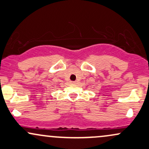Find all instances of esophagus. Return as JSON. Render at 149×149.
Instances as JSON below:
<instances>
[{
  "label": "esophagus",
  "mask_w": 149,
  "mask_h": 149,
  "mask_svg": "<svg viewBox=\"0 0 149 149\" xmlns=\"http://www.w3.org/2000/svg\"><path fill=\"white\" fill-rule=\"evenodd\" d=\"M71 83H72V84H76V81H71Z\"/></svg>",
  "instance_id": "34e87169"
}]
</instances>
